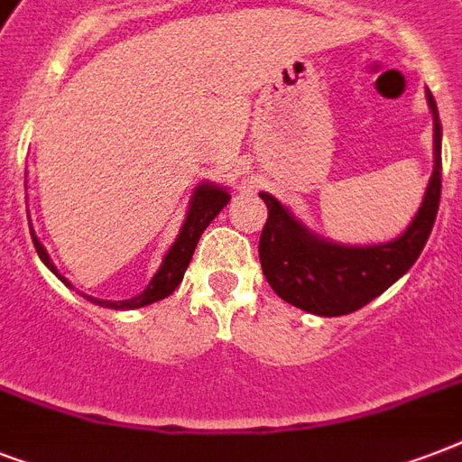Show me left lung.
<instances>
[{
	"label": "left lung",
	"mask_w": 462,
	"mask_h": 462,
	"mask_svg": "<svg viewBox=\"0 0 462 462\" xmlns=\"http://www.w3.org/2000/svg\"><path fill=\"white\" fill-rule=\"evenodd\" d=\"M434 112V172L415 220L401 237L379 246H340L304 230L281 201L261 194L268 220L261 230L259 259L268 285L288 304L309 314L343 316L357 311L410 271L431 235L441 199V122Z\"/></svg>",
	"instance_id": "1"
}]
</instances>
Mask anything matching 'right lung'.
Segmentation results:
<instances>
[{
	"mask_svg": "<svg viewBox=\"0 0 462 462\" xmlns=\"http://www.w3.org/2000/svg\"><path fill=\"white\" fill-rule=\"evenodd\" d=\"M227 201H230V196H227L225 189L213 187V184H201V187L196 189L194 196H191V203H189L187 220H184L180 235H177V242L170 246V252H167V256L162 259L160 271L153 275V281L148 282V288L143 290L139 297H132V300H125V302H107V300H96V297L88 295L83 297H86L88 302L112 309H139L170 297L174 292V288L181 282V278H184V271H187L189 261L194 256V249L196 245H199V239H201L203 230H206L210 225V220L227 206ZM32 245H35V252H38L40 259L45 261V266L50 268L61 282H67V278H61V275L57 273V268L52 266V261L47 256L45 246L40 245L38 239H35V235H32Z\"/></svg>",
	"mask_w": 462,
	"mask_h": 462,
	"instance_id": "add662e5",
	"label": "right lung"
}]
</instances>
